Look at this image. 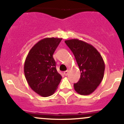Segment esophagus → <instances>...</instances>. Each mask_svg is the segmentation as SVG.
Instances as JSON below:
<instances>
[{
  "label": "esophagus",
  "instance_id": "1",
  "mask_svg": "<svg viewBox=\"0 0 124 124\" xmlns=\"http://www.w3.org/2000/svg\"><path fill=\"white\" fill-rule=\"evenodd\" d=\"M63 73H64V75H65V76H67V75H68V70L65 71V72H63Z\"/></svg>",
  "mask_w": 124,
  "mask_h": 124
}]
</instances>
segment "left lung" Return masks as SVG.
<instances>
[{
  "instance_id": "8db88e82",
  "label": "left lung",
  "mask_w": 124,
  "mask_h": 124,
  "mask_svg": "<svg viewBox=\"0 0 124 124\" xmlns=\"http://www.w3.org/2000/svg\"><path fill=\"white\" fill-rule=\"evenodd\" d=\"M65 42L73 52L81 72L74 89L79 94H90L103 79L105 64L103 58L93 45L85 41L72 39Z\"/></svg>"
}]
</instances>
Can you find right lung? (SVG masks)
I'll list each match as a JSON object with an SVG mask.
<instances>
[{"mask_svg":"<svg viewBox=\"0 0 124 124\" xmlns=\"http://www.w3.org/2000/svg\"><path fill=\"white\" fill-rule=\"evenodd\" d=\"M62 39H41L32 46L25 59L24 72L27 82L32 90L44 97L55 93L62 79L53 58Z\"/></svg>","mask_w":124,"mask_h":124,"instance_id":"1","label":"right lung"}]
</instances>
